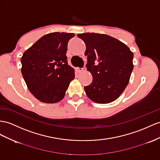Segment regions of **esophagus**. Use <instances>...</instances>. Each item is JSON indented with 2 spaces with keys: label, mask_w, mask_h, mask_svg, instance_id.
Wrapping results in <instances>:
<instances>
[{
  "label": "esophagus",
  "mask_w": 160,
  "mask_h": 160,
  "mask_svg": "<svg viewBox=\"0 0 160 160\" xmlns=\"http://www.w3.org/2000/svg\"><path fill=\"white\" fill-rule=\"evenodd\" d=\"M83 70V68H76V71L77 72H80Z\"/></svg>",
  "instance_id": "34e87169"
}]
</instances>
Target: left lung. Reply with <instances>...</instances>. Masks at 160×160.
I'll list each match as a JSON object with an SVG mask.
<instances>
[{
  "instance_id": "left-lung-1",
  "label": "left lung",
  "mask_w": 160,
  "mask_h": 160,
  "mask_svg": "<svg viewBox=\"0 0 160 160\" xmlns=\"http://www.w3.org/2000/svg\"><path fill=\"white\" fill-rule=\"evenodd\" d=\"M86 44L87 70L92 83L84 87L87 97L97 103L116 100L128 85L134 68L133 52L112 36L98 33L78 34Z\"/></svg>"
}]
</instances>
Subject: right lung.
<instances>
[{
    "label": "right lung",
    "instance_id": "add662e5",
    "mask_svg": "<svg viewBox=\"0 0 160 160\" xmlns=\"http://www.w3.org/2000/svg\"><path fill=\"white\" fill-rule=\"evenodd\" d=\"M75 34L52 32L43 36L23 52L22 73L30 92L46 103L63 99L74 69L68 64V41Z\"/></svg>",
    "mask_w": 160,
    "mask_h": 160
}]
</instances>
